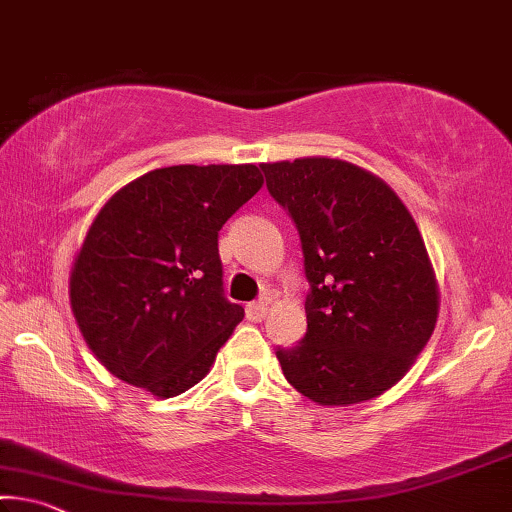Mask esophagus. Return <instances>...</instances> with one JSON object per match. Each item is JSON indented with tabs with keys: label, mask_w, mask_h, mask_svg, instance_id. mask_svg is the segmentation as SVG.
<instances>
[{
	"label": "esophagus",
	"mask_w": 512,
	"mask_h": 512,
	"mask_svg": "<svg viewBox=\"0 0 512 512\" xmlns=\"http://www.w3.org/2000/svg\"><path fill=\"white\" fill-rule=\"evenodd\" d=\"M266 314H269V305H266V303H250V305L246 307L248 321L259 323V321H264Z\"/></svg>",
	"instance_id": "1"
}]
</instances>
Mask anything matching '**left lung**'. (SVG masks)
Segmentation results:
<instances>
[{
	"instance_id": "1",
	"label": "left lung",
	"mask_w": 512,
	"mask_h": 512,
	"mask_svg": "<svg viewBox=\"0 0 512 512\" xmlns=\"http://www.w3.org/2000/svg\"><path fill=\"white\" fill-rule=\"evenodd\" d=\"M303 243L307 332L278 348L289 385L319 405L376 399L431 339L440 289L415 218L392 186L344 159L262 164Z\"/></svg>"
}]
</instances>
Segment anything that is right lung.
I'll list each match as a JSON object with an SVG mask.
<instances>
[{"instance_id": "1", "label": "right lung", "mask_w": 512, "mask_h": 512, "mask_svg": "<svg viewBox=\"0 0 512 512\" xmlns=\"http://www.w3.org/2000/svg\"><path fill=\"white\" fill-rule=\"evenodd\" d=\"M255 164L168 166L113 193L70 271L93 355L157 399L191 389L243 319L223 296L218 230L262 189Z\"/></svg>"}]
</instances>
